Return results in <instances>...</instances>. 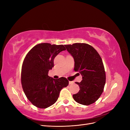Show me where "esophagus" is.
I'll return each instance as SVG.
<instances>
[{
  "label": "esophagus",
  "instance_id": "1",
  "mask_svg": "<svg viewBox=\"0 0 130 130\" xmlns=\"http://www.w3.org/2000/svg\"><path fill=\"white\" fill-rule=\"evenodd\" d=\"M74 81H69V85H72L74 84Z\"/></svg>",
  "mask_w": 130,
  "mask_h": 130
}]
</instances>
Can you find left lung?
Returning a JSON list of instances; mask_svg holds the SVG:
<instances>
[{"mask_svg": "<svg viewBox=\"0 0 130 130\" xmlns=\"http://www.w3.org/2000/svg\"><path fill=\"white\" fill-rule=\"evenodd\" d=\"M74 59V70L82 76V80L75 83L80 87L73 94L74 100L84 105H91L103 93L106 82V73L103 60L93 47L86 43L64 45Z\"/></svg>", "mask_w": 130, "mask_h": 130, "instance_id": "1", "label": "left lung"}]
</instances>
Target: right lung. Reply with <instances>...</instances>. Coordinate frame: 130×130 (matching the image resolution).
<instances>
[{
	"mask_svg": "<svg viewBox=\"0 0 130 130\" xmlns=\"http://www.w3.org/2000/svg\"><path fill=\"white\" fill-rule=\"evenodd\" d=\"M66 50L63 45L40 43L29 51L23 61L22 88L27 99L38 108H46L55 103L61 89L69 84L66 77L54 79L48 76L55 57Z\"/></svg>",
	"mask_w": 130,
	"mask_h": 130,
	"instance_id": "obj_1",
	"label": "right lung"
}]
</instances>
